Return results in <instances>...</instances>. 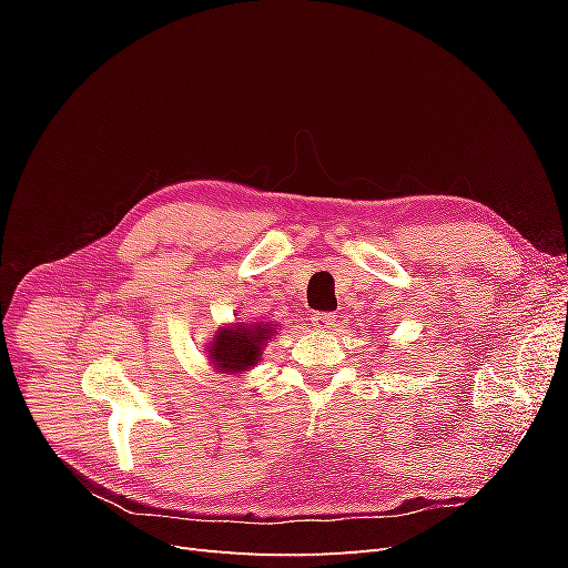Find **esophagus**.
Segmentation results:
<instances>
[{
	"mask_svg": "<svg viewBox=\"0 0 568 568\" xmlns=\"http://www.w3.org/2000/svg\"><path fill=\"white\" fill-rule=\"evenodd\" d=\"M311 324L315 326V329H332V326L336 324V315L334 313H315V315H311Z\"/></svg>",
	"mask_w": 568,
	"mask_h": 568,
	"instance_id": "esophagus-1",
	"label": "esophagus"
}]
</instances>
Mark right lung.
I'll list each match as a JSON object with an SVG mask.
<instances>
[{
	"label": "right lung",
	"mask_w": 568,
	"mask_h": 568,
	"mask_svg": "<svg viewBox=\"0 0 568 568\" xmlns=\"http://www.w3.org/2000/svg\"><path fill=\"white\" fill-rule=\"evenodd\" d=\"M274 336L270 322H239L234 326H220L211 341L209 359L222 374H244L263 355V346Z\"/></svg>",
	"instance_id": "obj_1"
}]
</instances>
